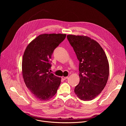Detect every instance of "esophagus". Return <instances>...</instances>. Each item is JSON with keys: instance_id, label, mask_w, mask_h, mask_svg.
<instances>
[{"instance_id": "obj_1", "label": "esophagus", "mask_w": 126, "mask_h": 126, "mask_svg": "<svg viewBox=\"0 0 126 126\" xmlns=\"http://www.w3.org/2000/svg\"><path fill=\"white\" fill-rule=\"evenodd\" d=\"M68 78V77H63V76L62 77V79L63 80H65V79H67Z\"/></svg>"}]
</instances>
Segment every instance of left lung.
Returning a JSON list of instances; mask_svg holds the SVG:
<instances>
[{
    "label": "left lung",
    "mask_w": 126,
    "mask_h": 126,
    "mask_svg": "<svg viewBox=\"0 0 126 126\" xmlns=\"http://www.w3.org/2000/svg\"><path fill=\"white\" fill-rule=\"evenodd\" d=\"M79 63V82L74 89L82 100H91L103 90L108 81L109 64L100 45L89 37L67 35Z\"/></svg>",
    "instance_id": "left-lung-1"
}]
</instances>
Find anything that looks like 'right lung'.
I'll use <instances>...</instances> for the list:
<instances>
[{"mask_svg":"<svg viewBox=\"0 0 126 126\" xmlns=\"http://www.w3.org/2000/svg\"><path fill=\"white\" fill-rule=\"evenodd\" d=\"M65 34H42L27 47L22 63V76L27 87L37 99L48 100L56 94L61 78L49 72L54 49L66 37Z\"/></svg>","mask_w":126,"mask_h":126,"instance_id":"obj_1","label":"right lung"}]
</instances>
